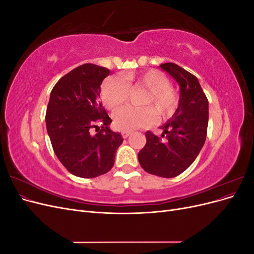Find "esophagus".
Instances as JSON below:
<instances>
[{"instance_id":"esophagus-1","label":"esophagus","mask_w":254,"mask_h":254,"mask_svg":"<svg viewBox=\"0 0 254 254\" xmlns=\"http://www.w3.org/2000/svg\"><path fill=\"white\" fill-rule=\"evenodd\" d=\"M131 133H132L131 130H123V131H122V136L124 137V139H126V137H128Z\"/></svg>"}]
</instances>
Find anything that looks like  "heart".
I'll list each match as a JSON object with an SVG mask.
<instances>
[{
	"mask_svg": "<svg viewBox=\"0 0 254 254\" xmlns=\"http://www.w3.org/2000/svg\"><path fill=\"white\" fill-rule=\"evenodd\" d=\"M143 87L148 90L140 101L145 107H124L113 115L114 125L122 130H133L150 126L161 119L174 113L178 105V96L166 76L157 70H148L139 75H124L122 79L108 78L101 88L102 103L108 110H117L129 96V90Z\"/></svg>",
	"mask_w": 254,
	"mask_h": 254,
	"instance_id": "b5f03b06",
	"label": "heart"
}]
</instances>
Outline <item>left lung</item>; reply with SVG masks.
Segmentation results:
<instances>
[{
  "mask_svg": "<svg viewBox=\"0 0 254 254\" xmlns=\"http://www.w3.org/2000/svg\"><path fill=\"white\" fill-rule=\"evenodd\" d=\"M180 86V101L173 118L161 127L162 140L150 131L137 158L145 172L174 178L194 162L205 142L209 102L196 76L173 63L160 65Z\"/></svg>",
  "mask_w": 254,
  "mask_h": 254,
  "instance_id": "left-lung-1",
  "label": "left lung"
}]
</instances>
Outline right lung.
Masks as SVG:
<instances>
[{"label":"right lung","mask_w":254,"mask_h":254,"mask_svg":"<svg viewBox=\"0 0 254 254\" xmlns=\"http://www.w3.org/2000/svg\"><path fill=\"white\" fill-rule=\"evenodd\" d=\"M109 73L107 67L84 64L63 76L51 92L45 123L54 152L80 178L108 173L124 141L108 127L112 120L99 102L101 84ZM99 125L102 129L91 135L89 130Z\"/></svg>","instance_id":"add662e5"}]
</instances>
